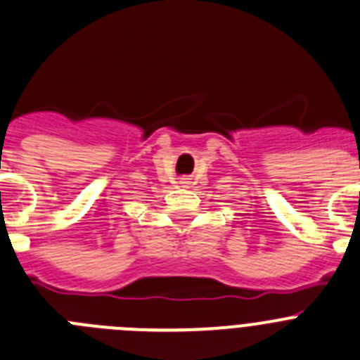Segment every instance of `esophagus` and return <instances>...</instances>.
I'll use <instances>...</instances> for the list:
<instances>
[{
  "instance_id": "34e87169",
  "label": "esophagus",
  "mask_w": 360,
  "mask_h": 360,
  "mask_svg": "<svg viewBox=\"0 0 360 360\" xmlns=\"http://www.w3.org/2000/svg\"><path fill=\"white\" fill-rule=\"evenodd\" d=\"M180 184H189V182H187V178H180Z\"/></svg>"
}]
</instances>
